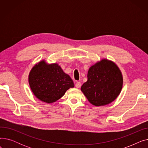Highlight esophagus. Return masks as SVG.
Wrapping results in <instances>:
<instances>
[{
  "instance_id": "34e87169",
  "label": "esophagus",
  "mask_w": 148,
  "mask_h": 148,
  "mask_svg": "<svg viewBox=\"0 0 148 148\" xmlns=\"http://www.w3.org/2000/svg\"><path fill=\"white\" fill-rule=\"evenodd\" d=\"M75 86L77 88H80L81 86V83L80 82H77L75 84Z\"/></svg>"
}]
</instances>
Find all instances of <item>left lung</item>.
<instances>
[{
	"label": "left lung",
	"instance_id": "1",
	"mask_svg": "<svg viewBox=\"0 0 148 148\" xmlns=\"http://www.w3.org/2000/svg\"><path fill=\"white\" fill-rule=\"evenodd\" d=\"M122 84L118 67L113 62L103 59L89 68L88 81L83 83L81 90L92 104L104 106L117 98Z\"/></svg>",
	"mask_w": 148,
	"mask_h": 148
}]
</instances>
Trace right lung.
Wrapping results in <instances>:
<instances>
[{
  "label": "right lung",
  "instance_id": "obj_1",
  "mask_svg": "<svg viewBox=\"0 0 148 148\" xmlns=\"http://www.w3.org/2000/svg\"><path fill=\"white\" fill-rule=\"evenodd\" d=\"M29 83L34 95L42 101H56L70 88L73 80L56 64L47 65L42 60L34 66L29 76Z\"/></svg>",
  "mask_w": 148,
  "mask_h": 148
}]
</instances>
